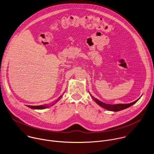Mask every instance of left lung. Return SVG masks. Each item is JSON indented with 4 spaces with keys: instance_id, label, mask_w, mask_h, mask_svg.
Wrapping results in <instances>:
<instances>
[{
    "instance_id": "1",
    "label": "left lung",
    "mask_w": 154,
    "mask_h": 154,
    "mask_svg": "<svg viewBox=\"0 0 154 154\" xmlns=\"http://www.w3.org/2000/svg\"><path fill=\"white\" fill-rule=\"evenodd\" d=\"M91 97H92V99L99 105H100L101 107L108 109L109 111H112V112H118V111H121L122 110L124 109L127 108L129 106H131L132 105H134V103H135L140 98H139L138 99H137V100L130 103H119V104H107L105 103H103L102 102H101L100 100L97 99L96 98H95L94 96H93L91 94H90Z\"/></svg>"
}]
</instances>
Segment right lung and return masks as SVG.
Instances as JSON below:
<instances>
[{"instance_id":"1","label":"right lung","mask_w":154,"mask_h":154,"mask_svg":"<svg viewBox=\"0 0 154 154\" xmlns=\"http://www.w3.org/2000/svg\"><path fill=\"white\" fill-rule=\"evenodd\" d=\"M62 96H61L60 97H58V99L54 102V103H53V104H52L51 105V106L52 105H54L55 103H56L61 97H62ZM27 106H29V108H32V109H45V108H48L49 106H48V105H39V106H31V105H27Z\"/></svg>"}]
</instances>
